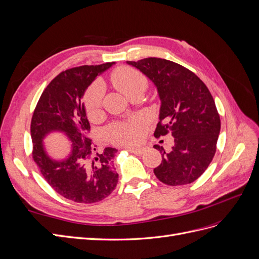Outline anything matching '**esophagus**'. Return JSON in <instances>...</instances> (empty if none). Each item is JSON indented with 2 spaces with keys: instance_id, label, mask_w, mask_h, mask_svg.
I'll return each instance as SVG.
<instances>
[{
  "instance_id": "esophagus-1",
  "label": "esophagus",
  "mask_w": 259,
  "mask_h": 259,
  "mask_svg": "<svg viewBox=\"0 0 259 259\" xmlns=\"http://www.w3.org/2000/svg\"><path fill=\"white\" fill-rule=\"evenodd\" d=\"M125 149H126V150H128V151H131V152H133L134 154H137V155L143 154V152H144V149L143 148H139V147H130V146H126V147H125Z\"/></svg>"
}]
</instances>
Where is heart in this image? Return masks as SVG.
Wrapping results in <instances>:
<instances>
[{
	"instance_id": "b5f03b06",
	"label": "heart",
	"mask_w": 259,
	"mask_h": 259,
	"mask_svg": "<svg viewBox=\"0 0 259 259\" xmlns=\"http://www.w3.org/2000/svg\"><path fill=\"white\" fill-rule=\"evenodd\" d=\"M112 82L125 96L130 97L135 92H145L148 81L146 76L130 67H122L112 74ZM105 86L103 82H93L84 94V105L90 115H94L103 103ZM144 116H136L131 122H115L109 125L106 130L107 137L113 143L132 145L140 138V130L145 124Z\"/></svg>"
}]
</instances>
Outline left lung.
<instances>
[{"mask_svg": "<svg viewBox=\"0 0 259 259\" xmlns=\"http://www.w3.org/2000/svg\"><path fill=\"white\" fill-rule=\"evenodd\" d=\"M152 81L161 100L155 137L171 134L169 152L158 145L162 162L153 169L168 186L191 184L213 160L221 132V119L206 85L190 70L170 60L149 57L126 61Z\"/></svg>", "mask_w": 259, "mask_h": 259, "instance_id": "obj_1", "label": "left lung"}]
</instances>
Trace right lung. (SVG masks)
I'll use <instances>...</instances> for the list:
<instances>
[{
  "instance_id": "add662e5",
  "label": "right lung",
  "mask_w": 259,
  "mask_h": 259,
  "mask_svg": "<svg viewBox=\"0 0 259 259\" xmlns=\"http://www.w3.org/2000/svg\"><path fill=\"white\" fill-rule=\"evenodd\" d=\"M114 62L81 66L62 71L46 86L31 120L32 158L48 184L61 197L77 203H95L115 189L119 175L113 166L116 149L96 150L82 97L96 76ZM64 132L72 143L66 159L54 160L42 139L50 132Z\"/></svg>"
}]
</instances>
